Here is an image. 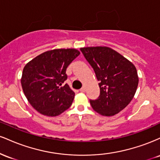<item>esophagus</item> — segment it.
<instances>
[{
  "instance_id": "1",
  "label": "esophagus",
  "mask_w": 160,
  "mask_h": 160,
  "mask_svg": "<svg viewBox=\"0 0 160 160\" xmlns=\"http://www.w3.org/2000/svg\"><path fill=\"white\" fill-rule=\"evenodd\" d=\"M80 91L81 92H84L86 91V87H85V86H83V87H82L81 89H80Z\"/></svg>"
}]
</instances>
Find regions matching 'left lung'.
I'll list each match as a JSON object with an SVG mask.
<instances>
[{
    "label": "left lung",
    "mask_w": 160,
    "mask_h": 160,
    "mask_svg": "<svg viewBox=\"0 0 160 160\" xmlns=\"http://www.w3.org/2000/svg\"><path fill=\"white\" fill-rule=\"evenodd\" d=\"M80 50L100 82V95L90 100L92 108L102 116L117 114L134 98L138 85L136 68L110 47H89Z\"/></svg>",
    "instance_id": "left-lung-1"
}]
</instances>
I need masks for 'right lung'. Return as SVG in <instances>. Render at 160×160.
Returning <instances> with one entry per match:
<instances>
[{
  "label": "right lung",
  "instance_id": "right-lung-1",
  "mask_svg": "<svg viewBox=\"0 0 160 160\" xmlns=\"http://www.w3.org/2000/svg\"><path fill=\"white\" fill-rule=\"evenodd\" d=\"M76 49L43 52L25 65L21 84L31 105L41 114L56 117L71 107L75 93L67 83L66 69L80 55Z\"/></svg>",
  "mask_w": 160,
  "mask_h": 160
}]
</instances>
